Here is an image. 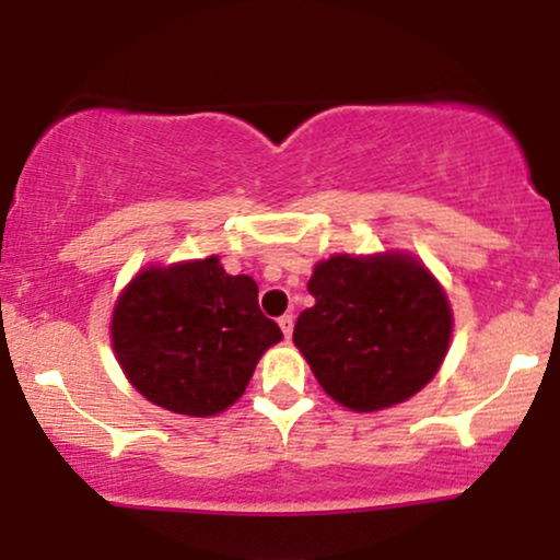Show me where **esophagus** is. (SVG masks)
<instances>
[{"label": "esophagus", "instance_id": "obj_1", "mask_svg": "<svg viewBox=\"0 0 560 560\" xmlns=\"http://www.w3.org/2000/svg\"><path fill=\"white\" fill-rule=\"evenodd\" d=\"M279 326H281V331H284V337L289 339V337H292V329H294V316H289V313H287V316H281Z\"/></svg>", "mask_w": 560, "mask_h": 560}]
</instances>
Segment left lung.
Listing matches in <instances>:
<instances>
[{
	"label": "left lung",
	"mask_w": 560,
	"mask_h": 560,
	"mask_svg": "<svg viewBox=\"0 0 560 560\" xmlns=\"http://www.w3.org/2000/svg\"><path fill=\"white\" fill-rule=\"evenodd\" d=\"M316 305L294 347L334 402L355 413L392 408L436 376L453 337L445 287L413 255H331L313 268Z\"/></svg>",
	"instance_id": "left-lung-1"
}]
</instances>
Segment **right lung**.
<instances>
[{"mask_svg": "<svg viewBox=\"0 0 560 560\" xmlns=\"http://www.w3.org/2000/svg\"><path fill=\"white\" fill-rule=\"evenodd\" d=\"M110 339L139 395L208 419L240 400L281 329L260 313L253 276H231L208 255L141 268L115 300Z\"/></svg>", "mask_w": 560, "mask_h": 560, "instance_id": "1", "label": "right lung"}]
</instances>
